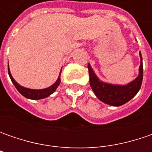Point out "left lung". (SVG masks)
I'll use <instances>...</instances> for the list:
<instances>
[{
    "label": "left lung",
    "mask_w": 152,
    "mask_h": 152,
    "mask_svg": "<svg viewBox=\"0 0 152 152\" xmlns=\"http://www.w3.org/2000/svg\"><path fill=\"white\" fill-rule=\"evenodd\" d=\"M140 55V73L136 79L131 83L127 85L120 86V85H113L103 83L99 80L98 78L94 73L92 68L88 64L89 75H90V85L95 95L97 98L102 102L114 106L119 107L126 102L130 101L140 91L142 80H143V63H142V56Z\"/></svg>",
    "instance_id": "left-lung-1"
}]
</instances>
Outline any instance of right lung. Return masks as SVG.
I'll return each instance as SVG.
<instances>
[{
  "instance_id": "obj_1",
  "label": "right lung",
  "mask_w": 152,
  "mask_h": 152,
  "mask_svg": "<svg viewBox=\"0 0 152 152\" xmlns=\"http://www.w3.org/2000/svg\"><path fill=\"white\" fill-rule=\"evenodd\" d=\"M8 74L9 76H10V79L12 80V82L13 83V85H14V86L16 87V89L19 91V93L22 94L24 97L28 98V99H32V100H39V99H43V98L49 96L50 95H51V94L56 90V88L58 87V85H60V82H61V78H60L61 73H60L57 80H56L55 83L51 85V86H50V87H48V88H46V89H43V90H31V89H27V88H24V87L21 86V85H18V84L15 81L14 79H13V78H12L11 73H10L9 67Z\"/></svg>"
}]
</instances>
